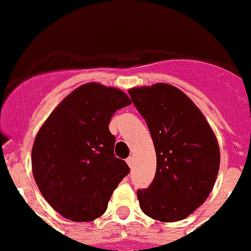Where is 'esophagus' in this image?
<instances>
[{"label": "esophagus", "mask_w": 251, "mask_h": 251, "mask_svg": "<svg viewBox=\"0 0 251 251\" xmlns=\"http://www.w3.org/2000/svg\"><path fill=\"white\" fill-rule=\"evenodd\" d=\"M127 163L129 167H133V163H135V159H133V157H128L127 158Z\"/></svg>", "instance_id": "34e87169"}]
</instances>
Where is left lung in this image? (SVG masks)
<instances>
[{"label":"left lung","instance_id":"8db88e82","mask_svg":"<svg viewBox=\"0 0 251 251\" xmlns=\"http://www.w3.org/2000/svg\"><path fill=\"white\" fill-rule=\"evenodd\" d=\"M146 120L157 154V171L148 189L137 190L145 215L163 223L185 219L211 193L220 150L214 131L196 103L166 83L128 91Z\"/></svg>","mask_w":251,"mask_h":251}]
</instances>
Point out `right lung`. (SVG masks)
Masks as SVG:
<instances>
[{
	"label": "right lung",
	"mask_w": 251,
	"mask_h": 251,
	"mask_svg": "<svg viewBox=\"0 0 251 251\" xmlns=\"http://www.w3.org/2000/svg\"><path fill=\"white\" fill-rule=\"evenodd\" d=\"M131 105L118 88L87 83L51 111L32 146V172L51 207L72 222H92L106 211L129 167L114 155L109 123Z\"/></svg>",
	"instance_id": "add662e5"
}]
</instances>
